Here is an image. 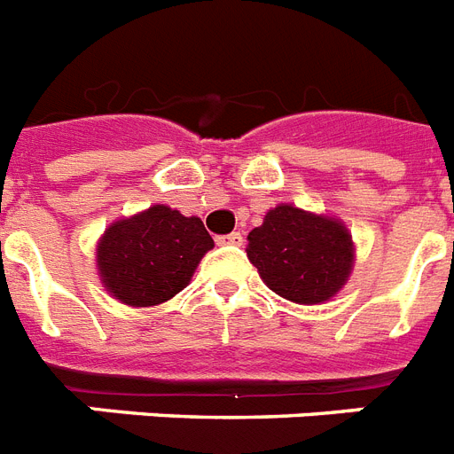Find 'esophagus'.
<instances>
[{
	"label": "esophagus",
	"mask_w": 454,
	"mask_h": 454,
	"mask_svg": "<svg viewBox=\"0 0 454 454\" xmlns=\"http://www.w3.org/2000/svg\"><path fill=\"white\" fill-rule=\"evenodd\" d=\"M215 241L217 246H241L244 237H241V231H231V234H224V237H217Z\"/></svg>",
	"instance_id": "34e87169"
}]
</instances>
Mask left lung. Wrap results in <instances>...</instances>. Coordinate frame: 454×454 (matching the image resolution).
I'll return each mask as SVG.
<instances>
[{"label": "left lung", "mask_w": 454, "mask_h": 454, "mask_svg": "<svg viewBox=\"0 0 454 454\" xmlns=\"http://www.w3.org/2000/svg\"><path fill=\"white\" fill-rule=\"evenodd\" d=\"M248 260L277 295L325 302L342 288L354 262L349 231L337 220L281 204L248 234Z\"/></svg>", "instance_id": "left-lung-1"}]
</instances>
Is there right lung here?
I'll list each match as a JSON object with an SVG mask.
<instances>
[{
    "label": "right lung",
    "mask_w": 454,
    "mask_h": 454,
    "mask_svg": "<svg viewBox=\"0 0 454 454\" xmlns=\"http://www.w3.org/2000/svg\"><path fill=\"white\" fill-rule=\"evenodd\" d=\"M213 239L199 217L168 206H152L119 220L98 244V270L105 288L130 307H152L190 284Z\"/></svg>",
    "instance_id": "1"
}]
</instances>
